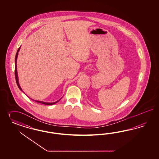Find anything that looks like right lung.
<instances>
[{
  "label": "right lung",
  "instance_id": "obj_1",
  "mask_svg": "<svg viewBox=\"0 0 159 159\" xmlns=\"http://www.w3.org/2000/svg\"><path fill=\"white\" fill-rule=\"evenodd\" d=\"M19 49L20 48L18 49L16 55V57H15V78H16V83H17V86L19 87V89L21 90V91H22V92H23V90H22V89H21V88L20 86L19 83V80H18L17 72V65H16V61H17V55H18V52H19ZM34 101H35V102H37L41 103V104H44V105H53V104H55V103H57V102H58V101H56V102H43V101H35V100H34Z\"/></svg>",
  "mask_w": 159,
  "mask_h": 159
}]
</instances>
